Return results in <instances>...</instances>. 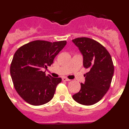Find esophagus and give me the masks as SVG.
Returning <instances> with one entry per match:
<instances>
[{
	"instance_id": "obj_1",
	"label": "esophagus",
	"mask_w": 129,
	"mask_h": 129,
	"mask_svg": "<svg viewBox=\"0 0 129 129\" xmlns=\"http://www.w3.org/2000/svg\"><path fill=\"white\" fill-rule=\"evenodd\" d=\"M62 81H70V79H69L67 78V77H62Z\"/></svg>"
}]
</instances>
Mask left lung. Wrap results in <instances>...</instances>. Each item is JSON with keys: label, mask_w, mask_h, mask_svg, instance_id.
<instances>
[{"label": "left lung", "mask_w": 129, "mask_h": 129, "mask_svg": "<svg viewBox=\"0 0 129 129\" xmlns=\"http://www.w3.org/2000/svg\"><path fill=\"white\" fill-rule=\"evenodd\" d=\"M83 56V67L89 72L85 74V83L73 99L83 105H92L100 101L109 90L113 77V62L109 52L92 39L79 37L72 40Z\"/></svg>", "instance_id": "1"}]
</instances>
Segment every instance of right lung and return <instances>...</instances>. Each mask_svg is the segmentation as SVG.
Listing matches in <instances>:
<instances>
[{
	"label": "right lung",
	"instance_id": "right-lung-1",
	"mask_svg": "<svg viewBox=\"0 0 129 129\" xmlns=\"http://www.w3.org/2000/svg\"><path fill=\"white\" fill-rule=\"evenodd\" d=\"M67 44L58 42L34 41L20 46L13 55L10 74L16 91L26 102L42 105L53 98L55 89L62 79L46 76V68Z\"/></svg>",
	"mask_w": 129,
	"mask_h": 129
}]
</instances>
